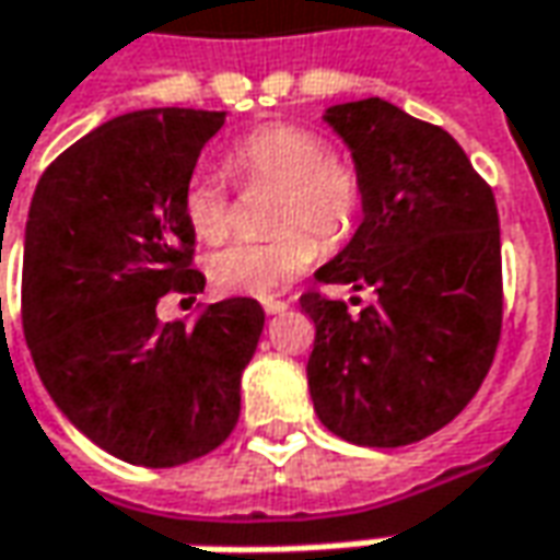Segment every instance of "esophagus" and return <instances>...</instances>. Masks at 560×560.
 Returning a JSON list of instances; mask_svg holds the SVG:
<instances>
[{
	"instance_id": "1",
	"label": "esophagus",
	"mask_w": 560,
	"mask_h": 560,
	"mask_svg": "<svg viewBox=\"0 0 560 560\" xmlns=\"http://www.w3.org/2000/svg\"><path fill=\"white\" fill-rule=\"evenodd\" d=\"M261 307H265L268 314H283L289 305L283 302V299H273V295H268V299H261Z\"/></svg>"
}]
</instances>
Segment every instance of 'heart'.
Listing matches in <instances>:
<instances>
[{
  "label": "heart",
  "instance_id": "heart-1",
  "mask_svg": "<svg viewBox=\"0 0 560 560\" xmlns=\"http://www.w3.org/2000/svg\"><path fill=\"white\" fill-rule=\"evenodd\" d=\"M228 163L246 184L277 187L268 240H234L206 255V277L228 295H271L307 271L320 246L339 249L358 234L366 209L360 168L332 153L311 126L268 122L236 138ZM190 234L219 243L231 231V190L215 168L197 166L182 187Z\"/></svg>",
  "mask_w": 560,
  "mask_h": 560
}]
</instances>
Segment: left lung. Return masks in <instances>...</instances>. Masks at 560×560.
<instances>
[{
  "label": "left lung",
  "instance_id": "obj_1",
  "mask_svg": "<svg viewBox=\"0 0 560 560\" xmlns=\"http://www.w3.org/2000/svg\"><path fill=\"white\" fill-rule=\"evenodd\" d=\"M366 182L358 234L320 283L373 289L348 314L307 289V388L326 429L360 446H407L453 422L478 394L502 332V253L490 184L441 126L382 97L324 116Z\"/></svg>",
  "mask_w": 560,
  "mask_h": 560
}]
</instances>
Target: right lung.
<instances>
[{
    "label": "right lung",
    "instance_id": "right-lung-1",
    "mask_svg": "<svg viewBox=\"0 0 560 560\" xmlns=\"http://www.w3.org/2000/svg\"><path fill=\"white\" fill-rule=\"evenodd\" d=\"M215 110H135L45 168L30 202L21 317L36 373L63 416L116 459L172 468L221 446L240 419V376L258 348L255 299L160 324L166 292L197 299L182 187Z\"/></svg>",
    "mask_w": 560,
    "mask_h": 560
}]
</instances>
